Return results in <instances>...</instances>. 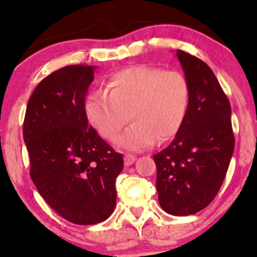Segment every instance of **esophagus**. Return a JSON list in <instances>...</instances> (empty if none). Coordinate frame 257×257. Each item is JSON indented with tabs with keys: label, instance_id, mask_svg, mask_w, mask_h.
Here are the masks:
<instances>
[{
	"label": "esophagus",
	"instance_id": "obj_1",
	"mask_svg": "<svg viewBox=\"0 0 257 257\" xmlns=\"http://www.w3.org/2000/svg\"><path fill=\"white\" fill-rule=\"evenodd\" d=\"M135 159H137V157H135V156H133V155H125V156H124V164H125L126 167L132 166V164L135 162Z\"/></svg>",
	"mask_w": 257,
	"mask_h": 257
}]
</instances>
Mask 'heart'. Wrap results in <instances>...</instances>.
<instances>
[{"mask_svg":"<svg viewBox=\"0 0 257 257\" xmlns=\"http://www.w3.org/2000/svg\"><path fill=\"white\" fill-rule=\"evenodd\" d=\"M190 82L182 72L163 71L149 65H133L110 76L106 91L93 90L84 100V112L101 138L117 140L128 151L150 149L158 139L166 143L178 134L187 116Z\"/></svg>","mask_w":257,"mask_h":257,"instance_id":"heart-1","label":"heart"}]
</instances>
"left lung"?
Listing matches in <instances>:
<instances>
[{
	"label": "left lung",
	"mask_w": 257,
	"mask_h": 257,
	"mask_svg": "<svg viewBox=\"0 0 257 257\" xmlns=\"http://www.w3.org/2000/svg\"><path fill=\"white\" fill-rule=\"evenodd\" d=\"M176 57L190 82V107L172 144L153 159L159 205L174 216H187L208 206L219 192L234 135L231 105L210 67L180 49Z\"/></svg>",
	"instance_id": "left-lung-1"
}]
</instances>
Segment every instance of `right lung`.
Segmentation results:
<instances>
[{
    "mask_svg": "<svg viewBox=\"0 0 257 257\" xmlns=\"http://www.w3.org/2000/svg\"><path fill=\"white\" fill-rule=\"evenodd\" d=\"M95 69L70 65L43 78L29 99L23 129L37 191L76 225L110 216L123 169L122 155L88 125L84 100Z\"/></svg>",
    "mask_w": 257,
    "mask_h": 257,
    "instance_id": "1",
    "label": "right lung"
}]
</instances>
